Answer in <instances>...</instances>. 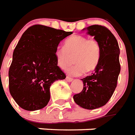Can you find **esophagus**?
<instances>
[{
    "label": "esophagus",
    "instance_id": "34e87169",
    "mask_svg": "<svg viewBox=\"0 0 135 135\" xmlns=\"http://www.w3.org/2000/svg\"><path fill=\"white\" fill-rule=\"evenodd\" d=\"M65 80H66L67 82H72V81L73 80V79L71 78H70V77H68V76H67Z\"/></svg>",
    "mask_w": 135,
    "mask_h": 135
}]
</instances>
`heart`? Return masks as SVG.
I'll list each match as a JSON object with an SVG mask.
<instances>
[{"label":"heart","instance_id":"b5f03b06","mask_svg":"<svg viewBox=\"0 0 135 135\" xmlns=\"http://www.w3.org/2000/svg\"><path fill=\"white\" fill-rule=\"evenodd\" d=\"M55 57L57 67L65 70L71 63L73 57L75 65L67 70L68 75L80 76L87 71L94 70L100 62L101 47L94 37L85 35H73L65 40L64 47L55 51Z\"/></svg>","mask_w":135,"mask_h":135}]
</instances>
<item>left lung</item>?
I'll use <instances>...</instances> for the list:
<instances>
[{
    "label": "left lung",
    "instance_id": "8db88e82",
    "mask_svg": "<svg viewBox=\"0 0 135 135\" xmlns=\"http://www.w3.org/2000/svg\"><path fill=\"white\" fill-rule=\"evenodd\" d=\"M88 34L98 40L101 56L95 72L81 79L82 92L73 96L77 105L88 110H94L106 105L117 87L120 73L119 47L117 39L105 26L93 25L87 28Z\"/></svg>",
    "mask_w": 135,
    "mask_h": 135
}]
</instances>
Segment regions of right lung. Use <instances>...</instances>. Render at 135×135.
<instances>
[{
    "instance_id": "add662e5",
    "label": "right lung",
    "mask_w": 135,
    "mask_h": 135,
    "mask_svg": "<svg viewBox=\"0 0 135 135\" xmlns=\"http://www.w3.org/2000/svg\"><path fill=\"white\" fill-rule=\"evenodd\" d=\"M73 32L34 25L23 33L13 54L9 68V90L21 108L40 110L50 98V87L65 74L56 64L58 44Z\"/></svg>"
}]
</instances>
